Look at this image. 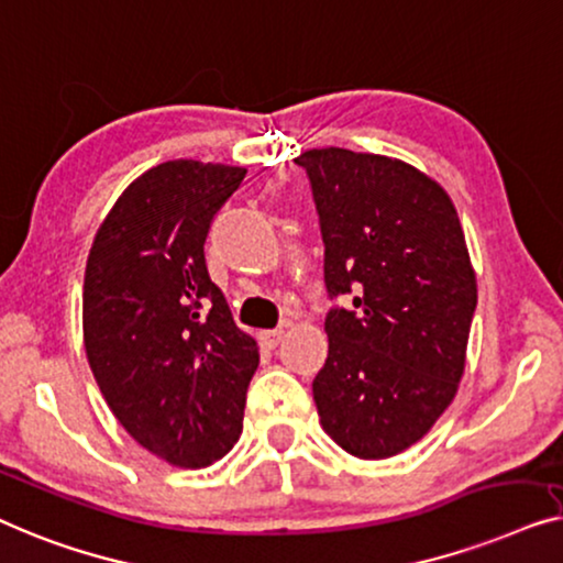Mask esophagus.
I'll use <instances>...</instances> for the list:
<instances>
[{
  "label": "esophagus",
  "mask_w": 563,
  "mask_h": 563,
  "mask_svg": "<svg viewBox=\"0 0 563 563\" xmlns=\"http://www.w3.org/2000/svg\"><path fill=\"white\" fill-rule=\"evenodd\" d=\"M285 331L283 329H271V331H260V339H263L265 346H271V350H275V346L280 344Z\"/></svg>",
  "instance_id": "esophagus-1"
}]
</instances>
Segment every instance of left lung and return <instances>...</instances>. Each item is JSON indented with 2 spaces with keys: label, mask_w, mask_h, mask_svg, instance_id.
<instances>
[{
  "label": "left lung",
  "mask_w": 563,
  "mask_h": 563,
  "mask_svg": "<svg viewBox=\"0 0 563 563\" xmlns=\"http://www.w3.org/2000/svg\"><path fill=\"white\" fill-rule=\"evenodd\" d=\"M296 163L313 188L327 290L352 296L327 316L321 426L346 454L395 456L433 429L464 375L477 275L462 221L441 184L398 157L321 147Z\"/></svg>",
  "instance_id": "obj_1"
}]
</instances>
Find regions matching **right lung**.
Masks as SVG:
<instances>
[{
  "label": "right lung",
  "mask_w": 563,
  "mask_h": 563,
  "mask_svg": "<svg viewBox=\"0 0 563 563\" xmlns=\"http://www.w3.org/2000/svg\"><path fill=\"white\" fill-rule=\"evenodd\" d=\"M247 168L168 161L134 178L97 229L84 346L122 429L163 462L201 470L240 441L257 342L206 271L211 219Z\"/></svg>",
  "instance_id": "1"
}]
</instances>
